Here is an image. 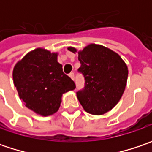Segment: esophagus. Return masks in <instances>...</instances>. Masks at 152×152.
<instances>
[{"label":"esophagus","mask_w":152,"mask_h":152,"mask_svg":"<svg viewBox=\"0 0 152 152\" xmlns=\"http://www.w3.org/2000/svg\"><path fill=\"white\" fill-rule=\"evenodd\" d=\"M69 77H70L71 79H73V80H74V73H69Z\"/></svg>","instance_id":"obj_1"}]
</instances>
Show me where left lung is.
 <instances>
[{
    "label": "left lung",
    "mask_w": 152,
    "mask_h": 152,
    "mask_svg": "<svg viewBox=\"0 0 152 152\" xmlns=\"http://www.w3.org/2000/svg\"><path fill=\"white\" fill-rule=\"evenodd\" d=\"M68 50H77L68 47ZM85 86L77 91V97L89 113L102 115L114 107L125 90L128 67L118 54L99 45L91 44L79 51Z\"/></svg>",
    "instance_id": "obj_1"
}]
</instances>
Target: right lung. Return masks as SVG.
<instances>
[{"label":"right lung","instance_id":"1","mask_svg":"<svg viewBox=\"0 0 152 152\" xmlns=\"http://www.w3.org/2000/svg\"><path fill=\"white\" fill-rule=\"evenodd\" d=\"M13 82L27 107L41 116L55 113L62 95L76 88L57 62V54L38 48L15 65Z\"/></svg>","mask_w":152,"mask_h":152}]
</instances>
